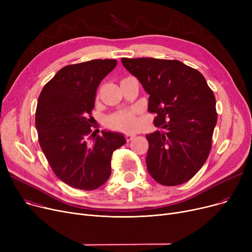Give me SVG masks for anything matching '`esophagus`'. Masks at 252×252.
<instances>
[{
  "label": "esophagus",
  "instance_id": "34e87169",
  "mask_svg": "<svg viewBox=\"0 0 252 252\" xmlns=\"http://www.w3.org/2000/svg\"><path fill=\"white\" fill-rule=\"evenodd\" d=\"M134 137H135V135L134 134H126V141L127 142H129V141H131L134 139Z\"/></svg>",
  "mask_w": 252,
  "mask_h": 252
}]
</instances>
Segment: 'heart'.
Wrapping results in <instances>:
<instances>
[{
	"label": "heart",
	"instance_id": "heart-1",
	"mask_svg": "<svg viewBox=\"0 0 252 252\" xmlns=\"http://www.w3.org/2000/svg\"><path fill=\"white\" fill-rule=\"evenodd\" d=\"M107 124L109 126L125 130L135 129L138 126L137 118L133 110H122L110 115L107 118Z\"/></svg>",
	"mask_w": 252,
	"mask_h": 252
}]
</instances>
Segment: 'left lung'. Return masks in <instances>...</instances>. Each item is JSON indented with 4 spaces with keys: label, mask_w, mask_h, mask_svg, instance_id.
<instances>
[{
    "label": "left lung",
    "mask_w": 252,
    "mask_h": 252,
    "mask_svg": "<svg viewBox=\"0 0 252 252\" xmlns=\"http://www.w3.org/2000/svg\"><path fill=\"white\" fill-rule=\"evenodd\" d=\"M149 94L156 130L146 136L151 177L163 186L191 180L210 153L218 122L216 98L204 76L179 60L122 58Z\"/></svg>",
    "instance_id": "left-lung-1"
}]
</instances>
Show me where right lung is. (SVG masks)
Instances as JSON below:
<instances>
[{
    "label": "right lung",
    "mask_w": 252,
    "mask_h": 252,
    "mask_svg": "<svg viewBox=\"0 0 252 252\" xmlns=\"http://www.w3.org/2000/svg\"><path fill=\"white\" fill-rule=\"evenodd\" d=\"M116 64L115 59H95L66 65L39 94V146L53 173L72 188L91 191L102 186L111 175L112 153L126 143L122 134L97 136L92 130L96 90Z\"/></svg>",
    "instance_id": "right-lung-1"
}]
</instances>
